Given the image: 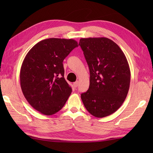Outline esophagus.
Segmentation results:
<instances>
[{
	"label": "esophagus",
	"instance_id": "esophagus-1",
	"mask_svg": "<svg viewBox=\"0 0 153 153\" xmlns=\"http://www.w3.org/2000/svg\"><path fill=\"white\" fill-rule=\"evenodd\" d=\"M78 85V82H75L73 84V86L75 87H77Z\"/></svg>",
	"mask_w": 153,
	"mask_h": 153
}]
</instances>
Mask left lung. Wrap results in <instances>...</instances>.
Returning <instances> with one entry per match:
<instances>
[{
	"mask_svg": "<svg viewBox=\"0 0 153 153\" xmlns=\"http://www.w3.org/2000/svg\"><path fill=\"white\" fill-rule=\"evenodd\" d=\"M78 45L90 71L89 87L81 94L82 102L93 116H108L120 108L128 94L131 74L127 59L106 38H81Z\"/></svg>",
	"mask_w": 153,
	"mask_h": 153,
	"instance_id": "obj_1",
	"label": "left lung"
}]
</instances>
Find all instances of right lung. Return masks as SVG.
<instances>
[{
    "label": "right lung",
    "mask_w": 153,
    "mask_h": 153,
    "mask_svg": "<svg viewBox=\"0 0 153 153\" xmlns=\"http://www.w3.org/2000/svg\"><path fill=\"white\" fill-rule=\"evenodd\" d=\"M77 47L72 39L49 38L36 44L26 55L20 69L22 91L40 113H57L70 96L72 89L64 77L62 62Z\"/></svg>",
    "instance_id": "right-lung-1"
}]
</instances>
